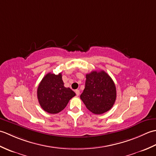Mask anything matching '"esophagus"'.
Segmentation results:
<instances>
[{"instance_id":"obj_1","label":"esophagus","mask_w":156,"mask_h":156,"mask_svg":"<svg viewBox=\"0 0 156 156\" xmlns=\"http://www.w3.org/2000/svg\"><path fill=\"white\" fill-rule=\"evenodd\" d=\"M75 92L76 94V96H79V94H80V90H76Z\"/></svg>"}]
</instances>
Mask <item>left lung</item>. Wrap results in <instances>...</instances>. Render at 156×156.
Here are the masks:
<instances>
[{"label": "left lung", "mask_w": 156, "mask_h": 156, "mask_svg": "<svg viewBox=\"0 0 156 156\" xmlns=\"http://www.w3.org/2000/svg\"><path fill=\"white\" fill-rule=\"evenodd\" d=\"M85 88L81 100L89 111L96 115L103 114L112 107L116 97L115 84L105 71H92L86 75Z\"/></svg>", "instance_id": "8db88e82"}]
</instances>
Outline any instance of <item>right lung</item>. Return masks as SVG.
<instances>
[{"instance_id":"right-lung-1","label":"right lung","mask_w":156,"mask_h":156,"mask_svg":"<svg viewBox=\"0 0 156 156\" xmlns=\"http://www.w3.org/2000/svg\"><path fill=\"white\" fill-rule=\"evenodd\" d=\"M62 77V73L58 75L48 73L39 84L37 92L39 103L48 113L56 114L62 111L76 95L70 88L64 87Z\"/></svg>"}]
</instances>
